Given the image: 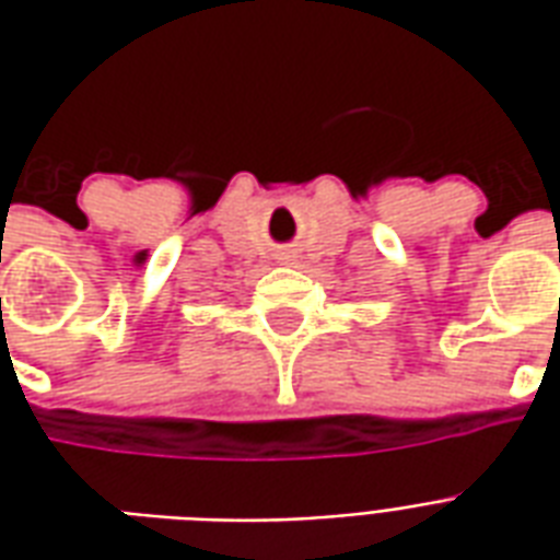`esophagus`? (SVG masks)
I'll return each instance as SVG.
<instances>
[{
    "label": "esophagus",
    "instance_id": "34e87169",
    "mask_svg": "<svg viewBox=\"0 0 560 560\" xmlns=\"http://www.w3.org/2000/svg\"><path fill=\"white\" fill-rule=\"evenodd\" d=\"M293 260V252H281L279 255V264H291Z\"/></svg>",
    "mask_w": 560,
    "mask_h": 560
}]
</instances>
